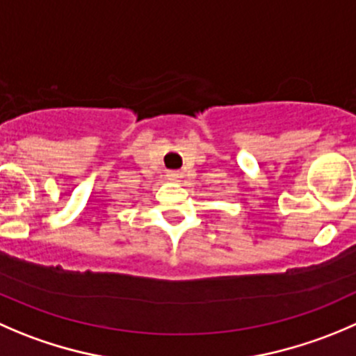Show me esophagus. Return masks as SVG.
<instances>
[{"label":"esophagus","instance_id":"esophagus-1","mask_svg":"<svg viewBox=\"0 0 356 356\" xmlns=\"http://www.w3.org/2000/svg\"><path fill=\"white\" fill-rule=\"evenodd\" d=\"M167 175H168V179H170V181H174V182H181V179L184 177V174H182V172H179V170H170Z\"/></svg>","mask_w":356,"mask_h":356}]
</instances>
